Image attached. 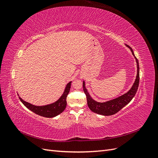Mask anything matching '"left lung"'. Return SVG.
I'll return each mask as SVG.
<instances>
[{
  "label": "left lung",
  "instance_id": "obj_1",
  "mask_svg": "<svg viewBox=\"0 0 158 158\" xmlns=\"http://www.w3.org/2000/svg\"><path fill=\"white\" fill-rule=\"evenodd\" d=\"M126 46L131 49L133 56H135L137 64V74L135 82L133 84L132 88L128 92H127L125 94L122 95L121 96L115 99H113L112 100H110V101H107L103 103L98 102L96 101H95V100L93 99L92 97L90 96L87 89L85 88V82L83 81V89L85 95H86L88 106L91 111L95 113L102 114V115L104 116H109L117 113L131 101L132 98L135 97V95L137 92L140 80L139 64H138V59H136L135 54H134L132 49L130 46H128L127 45H126Z\"/></svg>",
  "mask_w": 158,
  "mask_h": 158
}]
</instances>
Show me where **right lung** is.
<instances>
[{"instance_id":"1","label":"right lung","mask_w":158,"mask_h":158,"mask_svg":"<svg viewBox=\"0 0 158 158\" xmlns=\"http://www.w3.org/2000/svg\"><path fill=\"white\" fill-rule=\"evenodd\" d=\"M71 82H70L66 85V88L63 95H61L60 98L57 101L51 104L47 105V106H34V105H32L30 103L23 101L20 97H19V98H20L22 103L28 109H30V111L35 113V114L47 118L55 117L58 115V114H60L62 112H63L66 108V97H67L69 91L70 89Z\"/></svg>"}]
</instances>
